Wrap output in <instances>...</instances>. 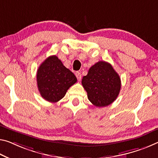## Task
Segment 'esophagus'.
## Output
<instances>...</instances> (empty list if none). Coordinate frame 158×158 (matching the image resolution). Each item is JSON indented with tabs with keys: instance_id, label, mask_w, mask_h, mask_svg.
Here are the masks:
<instances>
[{
	"instance_id": "esophagus-1",
	"label": "esophagus",
	"mask_w": 158,
	"mask_h": 158,
	"mask_svg": "<svg viewBox=\"0 0 158 158\" xmlns=\"http://www.w3.org/2000/svg\"><path fill=\"white\" fill-rule=\"evenodd\" d=\"M75 75H76L77 78V79H78V81H81V73H80V72H77L76 73H75Z\"/></svg>"
}]
</instances>
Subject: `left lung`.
I'll return each instance as SVG.
<instances>
[{
  "label": "left lung",
  "instance_id": "1",
  "mask_svg": "<svg viewBox=\"0 0 158 158\" xmlns=\"http://www.w3.org/2000/svg\"><path fill=\"white\" fill-rule=\"evenodd\" d=\"M88 98L96 107H106L113 102L121 89L119 74L108 62L99 61L94 64L81 81Z\"/></svg>",
  "mask_w": 158,
  "mask_h": 158
}]
</instances>
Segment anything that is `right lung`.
I'll return each instance as SVG.
<instances>
[{
  "label": "right lung",
  "mask_w": 158,
  "mask_h": 158,
  "mask_svg": "<svg viewBox=\"0 0 158 158\" xmlns=\"http://www.w3.org/2000/svg\"><path fill=\"white\" fill-rule=\"evenodd\" d=\"M36 80L41 96L51 102L62 99L77 81L75 75L56 56H49L42 62L37 70Z\"/></svg>",
  "instance_id": "1"
}]
</instances>
